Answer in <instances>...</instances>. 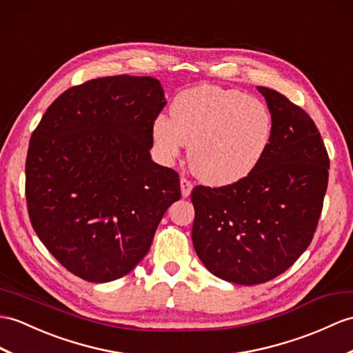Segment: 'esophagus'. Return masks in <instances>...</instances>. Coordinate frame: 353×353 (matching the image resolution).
<instances>
[{"instance_id": "34e87169", "label": "esophagus", "mask_w": 353, "mask_h": 353, "mask_svg": "<svg viewBox=\"0 0 353 353\" xmlns=\"http://www.w3.org/2000/svg\"><path fill=\"white\" fill-rule=\"evenodd\" d=\"M192 183L190 182V180H188L186 177H182L180 179V190H182V195L185 196H190V194H191V191H192Z\"/></svg>"}]
</instances>
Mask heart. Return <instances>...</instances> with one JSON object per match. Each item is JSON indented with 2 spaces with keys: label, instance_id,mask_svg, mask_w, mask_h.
Wrapping results in <instances>:
<instances>
[{
  "label": "heart",
  "instance_id": "obj_1",
  "mask_svg": "<svg viewBox=\"0 0 353 353\" xmlns=\"http://www.w3.org/2000/svg\"><path fill=\"white\" fill-rule=\"evenodd\" d=\"M268 106L241 90L200 85L179 93L170 119L153 121L152 137L162 161H174L183 145L194 174L214 186L250 176L272 139Z\"/></svg>",
  "mask_w": 353,
  "mask_h": 353
}]
</instances>
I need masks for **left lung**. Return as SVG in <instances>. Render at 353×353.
Returning a JSON list of instances; mask_svg holds the SVG:
<instances>
[{"instance_id":"1","label":"left lung","mask_w":353,"mask_h":353,"mask_svg":"<svg viewBox=\"0 0 353 353\" xmlns=\"http://www.w3.org/2000/svg\"><path fill=\"white\" fill-rule=\"evenodd\" d=\"M272 114L270 144L239 182L191 194L192 243L209 272L234 284L266 283L288 270L313 239L327 188L330 158L301 106L257 87Z\"/></svg>"}]
</instances>
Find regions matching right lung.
Listing matches in <instances>:
<instances>
[{"instance_id": "1", "label": "right lung", "mask_w": 353, "mask_h": 353, "mask_svg": "<svg viewBox=\"0 0 353 353\" xmlns=\"http://www.w3.org/2000/svg\"><path fill=\"white\" fill-rule=\"evenodd\" d=\"M152 77H105L65 90L30 138L31 225L60 263L90 283L129 274L180 199L174 170L153 162L152 126L165 106Z\"/></svg>"}]
</instances>
